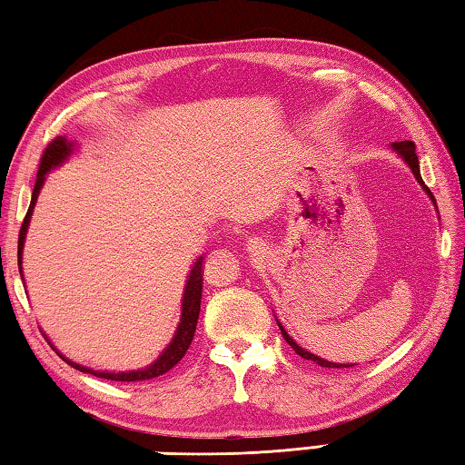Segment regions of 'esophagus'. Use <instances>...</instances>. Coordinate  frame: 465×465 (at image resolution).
I'll list each match as a JSON object with an SVG mask.
<instances>
[{
    "label": "esophagus",
    "instance_id": "esophagus-1",
    "mask_svg": "<svg viewBox=\"0 0 465 465\" xmlns=\"http://www.w3.org/2000/svg\"><path fill=\"white\" fill-rule=\"evenodd\" d=\"M250 250H256V252H258V250H260V246H252Z\"/></svg>",
    "mask_w": 465,
    "mask_h": 465
}]
</instances>
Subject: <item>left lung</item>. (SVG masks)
Segmentation results:
<instances>
[{"mask_svg":"<svg viewBox=\"0 0 465 465\" xmlns=\"http://www.w3.org/2000/svg\"><path fill=\"white\" fill-rule=\"evenodd\" d=\"M392 150L396 152V154H399L404 163L409 164V168L412 171V174H415V179L419 181V184L420 187H423V191L427 193L429 197H431V201L435 203V199H433V193L429 191V187L427 184L423 183V179H420V171H419V158H417V150H415V144H412L411 140H404V142H394L392 144ZM278 327H281V331H282V337L286 340V343L291 345V348L299 353L301 358H305V360H311V361H315V364H319V366H323V368H351L353 364H335V361H327V360H323V358H319V356H315V353H311V351H307V350H302L301 345L292 340V337L286 333V329L281 325V321H278Z\"/></svg>","mask_w":465,"mask_h":465,"instance_id":"left-lung-1","label":"left lung"}]
</instances>
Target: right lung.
Instances as JSON below:
<instances>
[{
    "instance_id": "right-lung-1",
    "label": "right lung",
    "mask_w": 465,
    "mask_h": 465,
    "mask_svg": "<svg viewBox=\"0 0 465 465\" xmlns=\"http://www.w3.org/2000/svg\"><path fill=\"white\" fill-rule=\"evenodd\" d=\"M73 146H74L73 142H69L64 136H58V138L50 142V144L45 150V154H42V158H40L36 184H34L28 213H26V217H24L20 238H18V266H20V272H22L24 240H26V232H28V225H30L34 205H36L38 193L42 189V184H45V181H46V174L53 171L54 166L63 164L64 160L71 156ZM201 291H203V258H199L195 264H193L187 286H184L181 323H179V327H176V333L173 337V341L168 343V348L163 353H160L154 364H150L144 370H132V372H97V370H91V368H85L81 364H74V361H71L69 358H64L61 351H56V353L66 361V364L73 366L74 370H79V372H89V374L97 376V378L115 380V382H142V380L163 376V374L168 372V370L179 364L184 353H187V350H189V345L193 341V335H195V329H197V319H199V311H201Z\"/></svg>"
}]
</instances>
